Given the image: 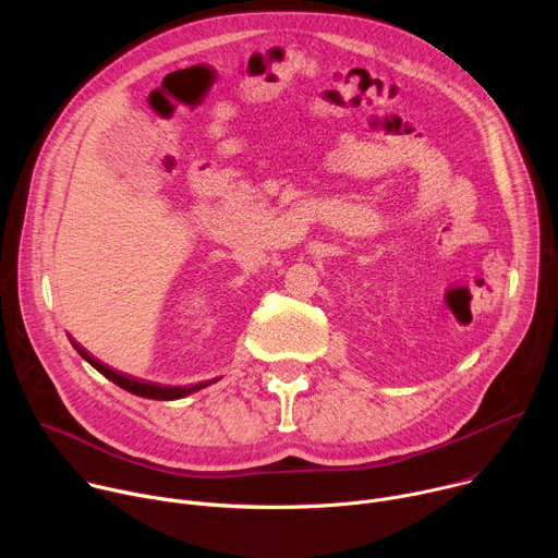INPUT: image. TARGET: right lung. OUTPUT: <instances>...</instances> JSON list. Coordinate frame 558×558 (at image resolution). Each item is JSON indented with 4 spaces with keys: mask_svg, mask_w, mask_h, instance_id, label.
Here are the masks:
<instances>
[{
    "mask_svg": "<svg viewBox=\"0 0 558 558\" xmlns=\"http://www.w3.org/2000/svg\"><path fill=\"white\" fill-rule=\"evenodd\" d=\"M74 344V342H72ZM74 349L82 353V357H86L101 375H106L108 379H112L117 386L134 392V395H141V397H147V400H179V397H185L198 388H203V384H196L192 388H177V386H158V384H151V381H145V379H136V377H130L125 373H117L112 371L110 366L101 364L99 360H95L93 355H88L82 347L74 344Z\"/></svg>",
    "mask_w": 558,
    "mask_h": 558,
    "instance_id": "obj_1",
    "label": "right lung"
}]
</instances>
